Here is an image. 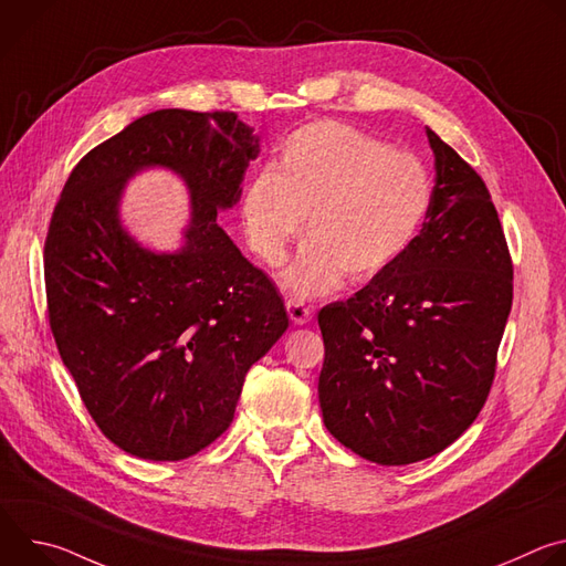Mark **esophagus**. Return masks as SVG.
Listing matches in <instances>:
<instances>
[{"mask_svg": "<svg viewBox=\"0 0 566 566\" xmlns=\"http://www.w3.org/2000/svg\"><path fill=\"white\" fill-rule=\"evenodd\" d=\"M286 311L295 325H306V322L313 317V308L306 306L302 300H286Z\"/></svg>", "mask_w": 566, "mask_h": 566, "instance_id": "obj_1", "label": "esophagus"}]
</instances>
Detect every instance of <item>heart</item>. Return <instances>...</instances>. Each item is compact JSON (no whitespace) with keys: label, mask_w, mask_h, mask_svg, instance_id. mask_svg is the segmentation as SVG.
<instances>
[{"label":"heart","mask_w":566,"mask_h":566,"mask_svg":"<svg viewBox=\"0 0 566 566\" xmlns=\"http://www.w3.org/2000/svg\"><path fill=\"white\" fill-rule=\"evenodd\" d=\"M430 203L421 160L338 120L293 132L273 170L258 172L241 201L249 244L277 266L306 217L308 244L284 273L297 295L329 293L345 275L363 282L398 258Z\"/></svg>","instance_id":"1"}]
</instances>
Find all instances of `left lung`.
<instances>
[{"mask_svg":"<svg viewBox=\"0 0 566 566\" xmlns=\"http://www.w3.org/2000/svg\"><path fill=\"white\" fill-rule=\"evenodd\" d=\"M421 232L347 302L317 313L327 430L380 465L428 459L479 417L513 304V262L483 179L430 127Z\"/></svg>","mask_w":566,"mask_h":566,"instance_id":"8db88e82","label":"left lung"}]
</instances>
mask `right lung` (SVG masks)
<instances>
[{
    "label": "right lung",
    "mask_w": 566,
    "mask_h": 566,
    "mask_svg": "<svg viewBox=\"0 0 566 566\" xmlns=\"http://www.w3.org/2000/svg\"><path fill=\"white\" fill-rule=\"evenodd\" d=\"M253 132L234 112L145 114L80 158L53 208L44 284L60 358L101 432L138 459L181 461L221 437L289 327L275 284L217 223L260 154ZM151 165L193 197L177 254L145 252L117 219L126 179Z\"/></svg>",
    "instance_id": "obj_1"
}]
</instances>
